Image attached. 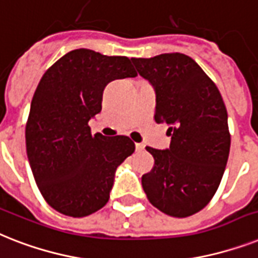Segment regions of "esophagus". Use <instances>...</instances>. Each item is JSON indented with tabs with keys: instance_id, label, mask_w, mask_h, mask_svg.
<instances>
[{
	"instance_id": "obj_1",
	"label": "esophagus",
	"mask_w": 258,
	"mask_h": 258,
	"mask_svg": "<svg viewBox=\"0 0 258 258\" xmlns=\"http://www.w3.org/2000/svg\"><path fill=\"white\" fill-rule=\"evenodd\" d=\"M135 147H136V151H138V152H140V151L144 150V144L143 143H136Z\"/></svg>"
}]
</instances>
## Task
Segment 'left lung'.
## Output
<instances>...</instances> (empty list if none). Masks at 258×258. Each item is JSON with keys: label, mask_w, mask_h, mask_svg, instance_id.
Wrapping results in <instances>:
<instances>
[{"label": "left lung", "mask_w": 258, "mask_h": 258, "mask_svg": "<svg viewBox=\"0 0 258 258\" xmlns=\"http://www.w3.org/2000/svg\"><path fill=\"white\" fill-rule=\"evenodd\" d=\"M156 94L155 120L168 125V148L146 147L154 168L142 185L154 207L173 217L199 212L216 194L227 167L231 135L216 85L190 56L180 53L133 58Z\"/></svg>", "instance_id": "8db88e82"}]
</instances>
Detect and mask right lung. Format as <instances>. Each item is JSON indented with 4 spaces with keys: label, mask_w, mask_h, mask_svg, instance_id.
<instances>
[{
    "label": "right lung",
    "mask_w": 258,
    "mask_h": 258,
    "mask_svg": "<svg viewBox=\"0 0 258 258\" xmlns=\"http://www.w3.org/2000/svg\"><path fill=\"white\" fill-rule=\"evenodd\" d=\"M136 75L127 56L77 49L39 81L25 131L26 152L42 196L58 212L85 217L107 204L116 168L135 144L122 135L93 136L89 120L102 110L107 83Z\"/></svg>",
    "instance_id": "obj_1"
}]
</instances>
